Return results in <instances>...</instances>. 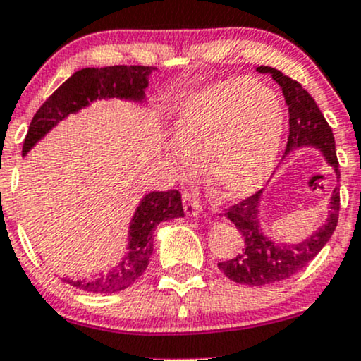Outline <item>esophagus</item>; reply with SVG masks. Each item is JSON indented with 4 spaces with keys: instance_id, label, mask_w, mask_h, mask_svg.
Returning a JSON list of instances; mask_svg holds the SVG:
<instances>
[{
    "instance_id": "obj_1",
    "label": "esophagus",
    "mask_w": 361,
    "mask_h": 361,
    "mask_svg": "<svg viewBox=\"0 0 361 361\" xmlns=\"http://www.w3.org/2000/svg\"><path fill=\"white\" fill-rule=\"evenodd\" d=\"M183 207H185V214L188 215V217H197V215L200 214V204H198V200L192 193L188 192L183 193Z\"/></svg>"
}]
</instances>
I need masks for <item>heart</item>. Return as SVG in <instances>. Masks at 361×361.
<instances>
[{
	"label": "heart",
	"instance_id": "heart-1",
	"mask_svg": "<svg viewBox=\"0 0 361 361\" xmlns=\"http://www.w3.org/2000/svg\"><path fill=\"white\" fill-rule=\"evenodd\" d=\"M283 123L279 98L255 78L214 82L193 93L178 111V146L169 149V161L190 176L197 169L195 157H202L212 192L224 200H239L270 178Z\"/></svg>",
	"mask_w": 361,
	"mask_h": 361
}]
</instances>
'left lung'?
<instances>
[{
	"label": "left lung",
	"instance_id": "obj_1",
	"mask_svg": "<svg viewBox=\"0 0 361 361\" xmlns=\"http://www.w3.org/2000/svg\"><path fill=\"white\" fill-rule=\"evenodd\" d=\"M259 73H270L280 85L285 103L288 105V140L285 156L299 147L312 146L322 152L329 166L334 169L339 181V164L334 147V135L324 115L314 98L302 88L300 82L285 76L279 69L259 66ZM283 156V157H285ZM263 192H256L226 210V217L238 227L243 235V250L234 258L219 263V270L235 283L259 285L287 280L317 256L326 246L338 226L339 188L333 190L329 202V215L321 227L302 243H275L263 234L259 227V198Z\"/></svg>",
	"mask_w": 361,
	"mask_h": 361
}]
</instances>
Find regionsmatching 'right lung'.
<instances>
[{"label":"right lung","instance_id":"1","mask_svg":"<svg viewBox=\"0 0 361 361\" xmlns=\"http://www.w3.org/2000/svg\"><path fill=\"white\" fill-rule=\"evenodd\" d=\"M154 69L151 66H106L76 71L37 110L23 140L22 154H27L52 127L62 122L69 114H76L94 100L120 98L144 102L149 86V74ZM178 217H185L181 195L178 190L147 193L140 200L130 221L126 258L105 275L82 280L64 279V281L91 293H115L128 288L146 271L152 255V231L159 222Z\"/></svg>","mask_w":361,"mask_h":361}]
</instances>
